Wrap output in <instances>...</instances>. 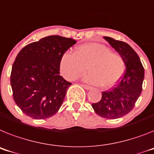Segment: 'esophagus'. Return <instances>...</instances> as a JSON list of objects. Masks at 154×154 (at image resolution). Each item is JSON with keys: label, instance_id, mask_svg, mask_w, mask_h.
<instances>
[{"label": "esophagus", "instance_id": "1", "mask_svg": "<svg viewBox=\"0 0 154 154\" xmlns=\"http://www.w3.org/2000/svg\"><path fill=\"white\" fill-rule=\"evenodd\" d=\"M82 87L84 88V89H86V90H91V89H92V87H91V86H87V85H84V84H82Z\"/></svg>", "mask_w": 154, "mask_h": 154}]
</instances>
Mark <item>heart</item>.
Listing matches in <instances>:
<instances>
[{
    "instance_id": "obj_1",
    "label": "heart",
    "mask_w": 154,
    "mask_h": 154,
    "mask_svg": "<svg viewBox=\"0 0 154 154\" xmlns=\"http://www.w3.org/2000/svg\"><path fill=\"white\" fill-rule=\"evenodd\" d=\"M87 67L90 72L84 77V81L109 89L122 79L125 63L120 54L113 53L109 47L97 43L79 46L74 54L64 52L59 62L60 72L67 80L78 78L86 72Z\"/></svg>"
}]
</instances>
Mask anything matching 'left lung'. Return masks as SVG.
Here are the masks:
<instances>
[{"mask_svg":"<svg viewBox=\"0 0 154 154\" xmlns=\"http://www.w3.org/2000/svg\"><path fill=\"white\" fill-rule=\"evenodd\" d=\"M103 38L123 57L126 69L116 86L103 92L100 100L92 103V107L99 116L116 119L133 109L143 89L144 68L140 57L128 43L108 36Z\"/></svg>","mask_w":154,"mask_h":154,"instance_id":"obj_1","label":"left lung"}]
</instances>
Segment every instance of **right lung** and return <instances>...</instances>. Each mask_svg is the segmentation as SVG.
Returning <instances> with one entry per match:
<instances>
[{"instance_id": "right-lung-1", "label": "right lung", "mask_w": 154, "mask_h": 154, "mask_svg": "<svg viewBox=\"0 0 154 154\" xmlns=\"http://www.w3.org/2000/svg\"><path fill=\"white\" fill-rule=\"evenodd\" d=\"M76 41L49 36L26 45L12 65L13 98L25 115L34 119L53 116L61 107L72 83L60 75L61 55Z\"/></svg>"}]
</instances>
